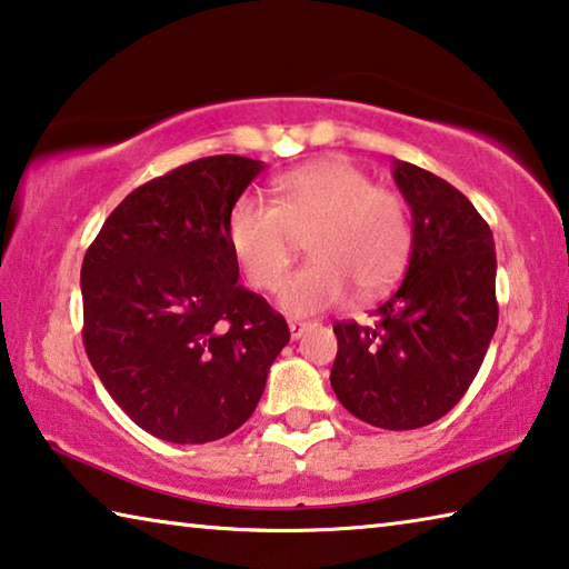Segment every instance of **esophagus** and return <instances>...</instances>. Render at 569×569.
I'll list each match as a JSON object with an SVG mask.
<instances>
[{
    "label": "esophagus",
    "mask_w": 569,
    "mask_h": 569,
    "mask_svg": "<svg viewBox=\"0 0 569 569\" xmlns=\"http://www.w3.org/2000/svg\"><path fill=\"white\" fill-rule=\"evenodd\" d=\"M306 329H308V321H301V319L288 321V331H291V339H301Z\"/></svg>",
    "instance_id": "esophagus-1"
}]
</instances>
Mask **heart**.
I'll return each instance as SVG.
<instances>
[{
  "instance_id": "heart-1",
  "label": "heart",
  "mask_w": 569,
  "mask_h": 569,
  "mask_svg": "<svg viewBox=\"0 0 569 569\" xmlns=\"http://www.w3.org/2000/svg\"><path fill=\"white\" fill-rule=\"evenodd\" d=\"M273 203L240 196L226 220L230 253L256 288L271 291L308 236L313 258L283 278L278 303L308 316L339 306L351 286L369 296L401 273L411 248L403 200L373 186L346 158H329L276 178Z\"/></svg>"
}]
</instances>
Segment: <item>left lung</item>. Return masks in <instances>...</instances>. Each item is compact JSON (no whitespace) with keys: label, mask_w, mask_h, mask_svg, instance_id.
<instances>
[{"label":"left lung","mask_w":569,"mask_h":569,"mask_svg":"<svg viewBox=\"0 0 569 569\" xmlns=\"http://www.w3.org/2000/svg\"><path fill=\"white\" fill-rule=\"evenodd\" d=\"M393 180L411 208L407 276L371 326H333L331 387L356 419L403 431L441 419L465 397L499 308L495 238L469 198L411 162L393 160Z\"/></svg>","instance_id":"8db88e82"}]
</instances>
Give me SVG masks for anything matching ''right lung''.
Here are the masks:
<instances>
[{
  "mask_svg": "<svg viewBox=\"0 0 569 569\" xmlns=\"http://www.w3.org/2000/svg\"><path fill=\"white\" fill-rule=\"evenodd\" d=\"M261 160H192L134 188L82 261V341L128 417L172 445L228 437L256 411L291 339L238 283L226 220Z\"/></svg>",
  "mask_w": 569,
  "mask_h": 569,
  "instance_id": "right-lung-1",
  "label": "right lung"
}]
</instances>
